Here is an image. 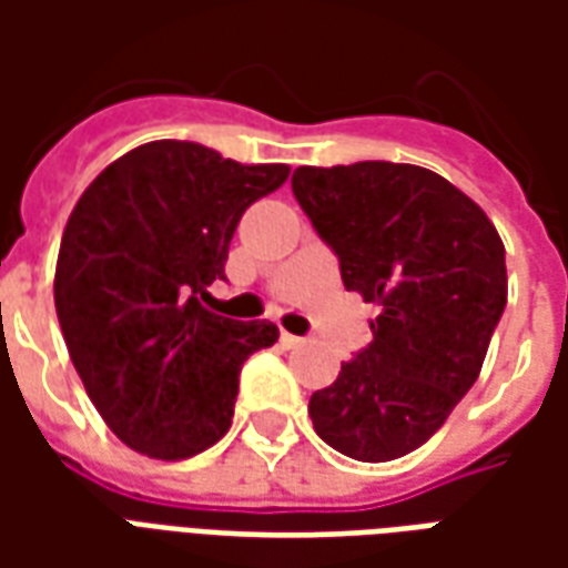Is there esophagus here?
I'll return each instance as SVG.
<instances>
[{
	"label": "esophagus",
	"instance_id": "obj_1",
	"mask_svg": "<svg viewBox=\"0 0 568 568\" xmlns=\"http://www.w3.org/2000/svg\"><path fill=\"white\" fill-rule=\"evenodd\" d=\"M280 341H283V346H288V349H292V346H301V344H304L301 337H295V334H288V332L280 334Z\"/></svg>",
	"mask_w": 568,
	"mask_h": 568
}]
</instances>
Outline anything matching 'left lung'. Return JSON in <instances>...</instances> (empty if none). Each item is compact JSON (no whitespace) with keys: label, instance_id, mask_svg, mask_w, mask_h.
<instances>
[{"label":"left lung","instance_id":"8db88e82","mask_svg":"<svg viewBox=\"0 0 568 568\" xmlns=\"http://www.w3.org/2000/svg\"><path fill=\"white\" fill-rule=\"evenodd\" d=\"M292 191L346 292L381 307L374 341L310 395L313 428L358 463L398 459L475 386L508 301L505 246L475 200L414 163L297 166Z\"/></svg>","mask_w":568,"mask_h":568}]
</instances>
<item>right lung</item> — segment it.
<instances>
[{
    "label": "right lung",
    "instance_id": "1",
    "mask_svg": "<svg viewBox=\"0 0 568 568\" xmlns=\"http://www.w3.org/2000/svg\"><path fill=\"white\" fill-rule=\"evenodd\" d=\"M288 179L158 140L109 163L69 215L54 276L69 356L105 426L151 459H187L224 438L240 368L276 344L271 322L212 313L243 212Z\"/></svg>",
    "mask_w": 568,
    "mask_h": 568
}]
</instances>
